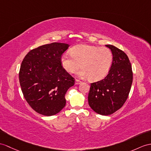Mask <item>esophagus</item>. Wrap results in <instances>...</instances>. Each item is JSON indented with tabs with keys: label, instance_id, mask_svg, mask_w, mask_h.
<instances>
[{
	"label": "esophagus",
	"instance_id": "esophagus-1",
	"mask_svg": "<svg viewBox=\"0 0 151 151\" xmlns=\"http://www.w3.org/2000/svg\"><path fill=\"white\" fill-rule=\"evenodd\" d=\"M80 83H81V81H79L78 79H76V81H75V84H79Z\"/></svg>",
	"mask_w": 151,
	"mask_h": 151
}]
</instances>
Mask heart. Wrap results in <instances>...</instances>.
<instances>
[{"label": "heart", "mask_w": 151, "mask_h": 151, "mask_svg": "<svg viewBox=\"0 0 151 151\" xmlns=\"http://www.w3.org/2000/svg\"><path fill=\"white\" fill-rule=\"evenodd\" d=\"M113 62V54L108 48L80 45L73 47L70 54L65 53L61 58L62 67L68 73L77 72L80 78H89L91 81H99L108 74Z\"/></svg>", "instance_id": "heart-1"}]
</instances>
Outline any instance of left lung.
Here are the masks:
<instances>
[{
	"instance_id": "1",
	"label": "left lung",
	"mask_w": 151,
	"mask_h": 151,
	"mask_svg": "<svg viewBox=\"0 0 151 151\" xmlns=\"http://www.w3.org/2000/svg\"><path fill=\"white\" fill-rule=\"evenodd\" d=\"M113 54L108 74L99 81L91 83L88 104L95 112L109 115L119 110L128 97L133 83L131 65L126 54L111 45H106Z\"/></svg>"
}]
</instances>
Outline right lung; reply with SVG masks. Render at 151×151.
Masks as SVG:
<instances>
[{
  "instance_id": "obj_1",
  "label": "right lung",
  "mask_w": 151,
  "mask_h": 151,
  "mask_svg": "<svg viewBox=\"0 0 151 151\" xmlns=\"http://www.w3.org/2000/svg\"><path fill=\"white\" fill-rule=\"evenodd\" d=\"M70 45L54 42L32 49L20 66L19 81L25 100L45 116L58 113L66 104L65 95L74 79L62 67L61 55Z\"/></svg>"
}]
</instances>
